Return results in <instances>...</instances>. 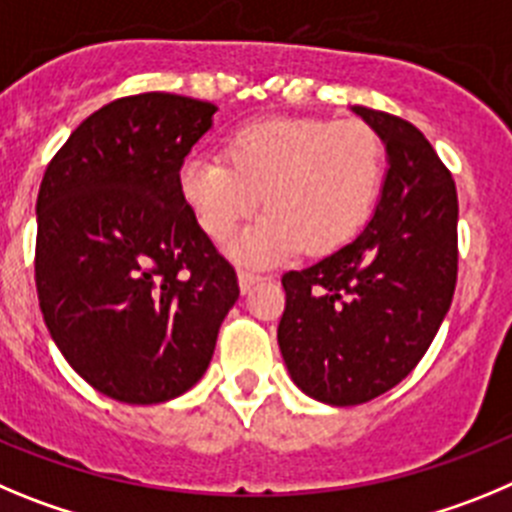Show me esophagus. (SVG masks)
Here are the masks:
<instances>
[{
  "instance_id": "1",
  "label": "esophagus",
  "mask_w": 512,
  "mask_h": 512,
  "mask_svg": "<svg viewBox=\"0 0 512 512\" xmlns=\"http://www.w3.org/2000/svg\"><path fill=\"white\" fill-rule=\"evenodd\" d=\"M239 290H242V293H250L252 290V285L255 283H260V275H255V273H247V270H239Z\"/></svg>"
}]
</instances>
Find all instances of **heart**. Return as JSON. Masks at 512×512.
I'll list each match as a JSON object with an SVG mask.
<instances>
[{"mask_svg":"<svg viewBox=\"0 0 512 512\" xmlns=\"http://www.w3.org/2000/svg\"><path fill=\"white\" fill-rule=\"evenodd\" d=\"M385 176V150L370 124L347 119H265L224 145V158L193 153L181 168V193L199 227L224 242L262 204V214L232 252L270 265L306 247L326 255L370 222Z\"/></svg>","mask_w":512,"mask_h":512,"instance_id":"obj_1","label":"heart"}]
</instances>
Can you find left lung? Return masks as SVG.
<instances>
[{
    "instance_id": "left-lung-1",
    "label": "left lung",
    "mask_w": 512,
    "mask_h": 512,
    "mask_svg": "<svg viewBox=\"0 0 512 512\" xmlns=\"http://www.w3.org/2000/svg\"><path fill=\"white\" fill-rule=\"evenodd\" d=\"M385 142L388 173L359 237L283 275L278 344L298 388L359 405L421 362L457 285V186L418 127L352 107Z\"/></svg>"
}]
</instances>
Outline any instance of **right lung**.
Returning a JSON list of instances; mask_svg holds the SVG:
<instances>
[{"label": "right lung", "mask_w": 512, "mask_h": 512, "mask_svg": "<svg viewBox=\"0 0 512 512\" xmlns=\"http://www.w3.org/2000/svg\"><path fill=\"white\" fill-rule=\"evenodd\" d=\"M214 112L163 91L124 96L78 124L40 183L45 326L68 365L119 403L191 390L239 298L234 267L181 193L183 160Z\"/></svg>", "instance_id": "1"}]
</instances>
